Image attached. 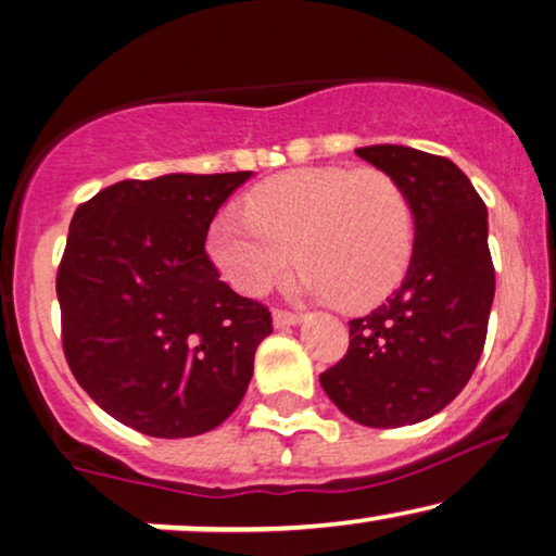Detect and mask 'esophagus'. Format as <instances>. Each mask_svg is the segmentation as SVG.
Returning a JSON list of instances; mask_svg holds the SVG:
<instances>
[{"label": "esophagus", "mask_w": 556, "mask_h": 556, "mask_svg": "<svg viewBox=\"0 0 556 556\" xmlns=\"http://www.w3.org/2000/svg\"><path fill=\"white\" fill-rule=\"evenodd\" d=\"M304 316L295 314V312H286V308H273V324H276L278 329L283 327H293V324H299Z\"/></svg>", "instance_id": "esophagus-1"}]
</instances>
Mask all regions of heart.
Returning a JSON list of instances; mask_svg holds the SVG:
<instances>
[{
	"label": "heart",
	"mask_w": 556,
	"mask_h": 556,
	"mask_svg": "<svg viewBox=\"0 0 556 556\" xmlns=\"http://www.w3.org/2000/svg\"><path fill=\"white\" fill-rule=\"evenodd\" d=\"M414 204L380 168H295L257 184L244 216L219 214L206 250L235 291L261 295L295 261L301 288L363 308L391 293L414 252Z\"/></svg>",
	"instance_id": "heart-1"
}]
</instances>
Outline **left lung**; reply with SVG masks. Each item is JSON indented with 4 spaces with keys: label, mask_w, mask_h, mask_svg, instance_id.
Here are the masks:
<instances>
[{
    "label": "left lung",
    "mask_w": 556,
    "mask_h": 556,
    "mask_svg": "<svg viewBox=\"0 0 556 556\" xmlns=\"http://www.w3.org/2000/svg\"><path fill=\"white\" fill-rule=\"evenodd\" d=\"M355 153L406 189L414 255L399 291L350 321L348 355L319 383L352 421L406 427L457 399L485 348L495 295L488 208L450 157L406 146Z\"/></svg>",
    "instance_id": "obj_1"
}]
</instances>
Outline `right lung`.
Segmentation results:
<instances>
[{"label":"right lung","mask_w":556,"mask_h":556,"mask_svg":"<svg viewBox=\"0 0 556 556\" xmlns=\"http://www.w3.org/2000/svg\"><path fill=\"white\" fill-rule=\"evenodd\" d=\"M250 176L119 181L71 219L55 278L63 355L125 427L197 437L244 399L273 319L219 280L204 244L216 208Z\"/></svg>","instance_id":"add662e5"}]
</instances>
